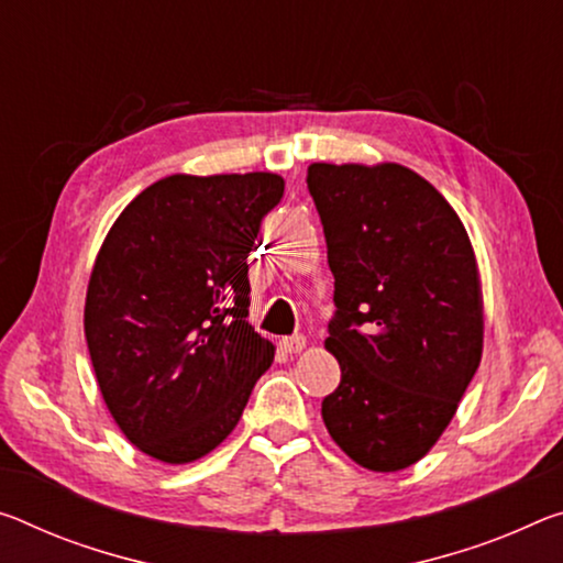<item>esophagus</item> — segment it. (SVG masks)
I'll use <instances>...</instances> for the list:
<instances>
[{
	"label": "esophagus",
	"instance_id": "obj_1",
	"mask_svg": "<svg viewBox=\"0 0 563 563\" xmlns=\"http://www.w3.org/2000/svg\"><path fill=\"white\" fill-rule=\"evenodd\" d=\"M306 347V335H290L280 341V351L285 353H300Z\"/></svg>",
	"mask_w": 563,
	"mask_h": 563
}]
</instances>
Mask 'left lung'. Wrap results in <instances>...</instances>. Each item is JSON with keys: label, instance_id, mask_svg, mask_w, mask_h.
<instances>
[{"label": "left lung", "instance_id": "1", "mask_svg": "<svg viewBox=\"0 0 563 563\" xmlns=\"http://www.w3.org/2000/svg\"><path fill=\"white\" fill-rule=\"evenodd\" d=\"M335 278L325 347L341 383L323 421L358 466L421 461L456 413L484 353V296L456 210L404 165L308 167Z\"/></svg>", "mask_w": 563, "mask_h": 563}]
</instances>
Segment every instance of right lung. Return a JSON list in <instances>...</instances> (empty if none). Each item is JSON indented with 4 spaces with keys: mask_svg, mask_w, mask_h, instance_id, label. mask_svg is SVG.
Wrapping results in <instances>:
<instances>
[{
    "mask_svg": "<svg viewBox=\"0 0 563 563\" xmlns=\"http://www.w3.org/2000/svg\"><path fill=\"white\" fill-rule=\"evenodd\" d=\"M283 190L275 173L169 175L107 233L85 338L107 410L147 456H208L271 368L273 343L245 320L247 255Z\"/></svg>",
    "mask_w": 563,
    "mask_h": 563,
    "instance_id": "add662e5",
    "label": "right lung"
}]
</instances>
